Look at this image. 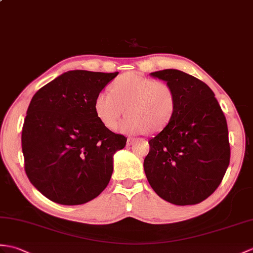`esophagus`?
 <instances>
[{
  "label": "esophagus",
  "mask_w": 253,
  "mask_h": 253,
  "mask_svg": "<svg viewBox=\"0 0 253 253\" xmlns=\"http://www.w3.org/2000/svg\"><path fill=\"white\" fill-rule=\"evenodd\" d=\"M134 142V138H128L127 139V145H131Z\"/></svg>",
  "instance_id": "34e87169"
}]
</instances>
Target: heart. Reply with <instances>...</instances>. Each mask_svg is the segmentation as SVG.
<instances>
[{"label": "heart", "mask_w": 253, "mask_h": 253, "mask_svg": "<svg viewBox=\"0 0 253 253\" xmlns=\"http://www.w3.org/2000/svg\"><path fill=\"white\" fill-rule=\"evenodd\" d=\"M177 95L167 82L156 81L139 73H125L111 84L110 91L102 90L93 100V111L100 123L114 129L122 115L120 131L127 134L156 133L173 119Z\"/></svg>", "instance_id": "obj_1"}]
</instances>
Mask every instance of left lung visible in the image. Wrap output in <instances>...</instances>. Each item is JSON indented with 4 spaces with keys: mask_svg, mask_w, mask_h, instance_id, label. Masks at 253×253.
<instances>
[{
    "mask_svg": "<svg viewBox=\"0 0 253 253\" xmlns=\"http://www.w3.org/2000/svg\"><path fill=\"white\" fill-rule=\"evenodd\" d=\"M151 75L173 87L178 104L171 122L149 141L145 175L166 202L196 205L216 190L230 164L226 119L201 80L173 69Z\"/></svg>",
    "mask_w": 253,
    "mask_h": 253,
    "instance_id": "obj_1",
    "label": "left lung"
}]
</instances>
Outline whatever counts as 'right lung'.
Listing matches in <instances>:
<instances>
[{
    "mask_svg": "<svg viewBox=\"0 0 253 253\" xmlns=\"http://www.w3.org/2000/svg\"><path fill=\"white\" fill-rule=\"evenodd\" d=\"M117 74L66 72L35 92L29 104L21 133L25 170L51 202L85 204L109 184L113 155L127 138L100 123L93 100Z\"/></svg>",
    "mask_w": 253,
    "mask_h": 253,
    "instance_id": "right-lung-1",
    "label": "right lung"
}]
</instances>
